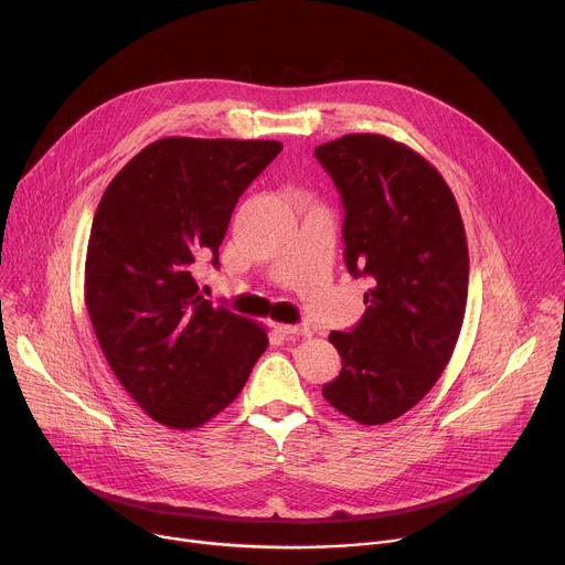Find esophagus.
I'll list each match as a JSON object with an SVG mask.
<instances>
[{"label":"esophagus","instance_id":"1","mask_svg":"<svg viewBox=\"0 0 565 565\" xmlns=\"http://www.w3.org/2000/svg\"><path fill=\"white\" fill-rule=\"evenodd\" d=\"M275 331L286 338H309L311 335V329L297 327V324H275Z\"/></svg>","mask_w":565,"mask_h":565}]
</instances>
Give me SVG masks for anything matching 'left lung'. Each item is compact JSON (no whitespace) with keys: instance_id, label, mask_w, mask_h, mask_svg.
<instances>
[{"instance_id":"8db88e82","label":"left lung","mask_w":565,"mask_h":565,"mask_svg":"<svg viewBox=\"0 0 565 565\" xmlns=\"http://www.w3.org/2000/svg\"><path fill=\"white\" fill-rule=\"evenodd\" d=\"M342 207L347 270L370 277L367 311L331 331L342 358L324 398L379 426L415 407L446 370L465 322L469 247L452 191L419 152L355 132L316 148Z\"/></svg>"}]
</instances>
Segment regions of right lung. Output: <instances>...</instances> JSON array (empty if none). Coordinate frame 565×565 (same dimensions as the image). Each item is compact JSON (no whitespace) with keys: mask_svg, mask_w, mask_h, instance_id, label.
<instances>
[{"mask_svg":"<svg viewBox=\"0 0 565 565\" xmlns=\"http://www.w3.org/2000/svg\"><path fill=\"white\" fill-rule=\"evenodd\" d=\"M284 146L164 137L113 178L85 259V306L117 381L162 426L191 430L238 396L268 333L212 306L195 264L218 266L241 193Z\"/></svg>","mask_w":565,"mask_h":565,"instance_id":"obj_1","label":"right lung"}]
</instances>
